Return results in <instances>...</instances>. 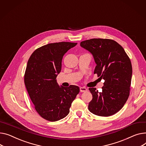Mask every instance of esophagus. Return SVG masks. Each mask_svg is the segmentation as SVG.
Listing matches in <instances>:
<instances>
[{"label": "esophagus", "mask_w": 146, "mask_h": 146, "mask_svg": "<svg viewBox=\"0 0 146 146\" xmlns=\"http://www.w3.org/2000/svg\"><path fill=\"white\" fill-rule=\"evenodd\" d=\"M80 91L81 92H85L87 91V89L84 87H80Z\"/></svg>", "instance_id": "obj_1"}]
</instances>
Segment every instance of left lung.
I'll use <instances>...</instances> for the list:
<instances>
[{"instance_id": "left-lung-1", "label": "left lung", "mask_w": 146, "mask_h": 146, "mask_svg": "<svg viewBox=\"0 0 146 146\" xmlns=\"http://www.w3.org/2000/svg\"><path fill=\"white\" fill-rule=\"evenodd\" d=\"M93 55L96 66L94 74L104 80L102 92L89 89L93 99L89 110L94 114L108 117L118 112L130 94L132 66L124 48L108 38H92L80 43Z\"/></svg>"}]
</instances>
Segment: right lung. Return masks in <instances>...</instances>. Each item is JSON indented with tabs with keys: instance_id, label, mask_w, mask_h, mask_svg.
<instances>
[{
	"instance_id": "obj_1",
	"label": "right lung",
	"mask_w": 146,
	"mask_h": 146,
	"mask_svg": "<svg viewBox=\"0 0 146 146\" xmlns=\"http://www.w3.org/2000/svg\"><path fill=\"white\" fill-rule=\"evenodd\" d=\"M77 43H49L37 48L27 62L24 81L35 109L42 117L56 121L69 113L78 86H59L56 77L62 69L64 54Z\"/></svg>"
}]
</instances>
